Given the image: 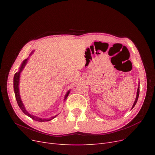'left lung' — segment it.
<instances>
[{
	"mask_svg": "<svg viewBox=\"0 0 155 155\" xmlns=\"http://www.w3.org/2000/svg\"><path fill=\"white\" fill-rule=\"evenodd\" d=\"M139 94H140V85H138V89H137V97H136V100H135V101H134V104H133V107H132V109H133V107L135 106L136 104H137V101H138V99Z\"/></svg>",
	"mask_w": 155,
	"mask_h": 155,
	"instance_id": "obj_1",
	"label": "left lung"
}]
</instances>
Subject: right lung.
<instances>
[{
  "instance_id": "1",
  "label": "right lung",
  "mask_w": 155,
  "mask_h": 155,
  "mask_svg": "<svg viewBox=\"0 0 155 155\" xmlns=\"http://www.w3.org/2000/svg\"><path fill=\"white\" fill-rule=\"evenodd\" d=\"M34 51H33L30 54V55H31L33 52H34ZM28 61V58H27L26 59L23 61V62L22 63L21 67H19V69H18V71L17 72H16L15 74V75H14V78H13V89H14V92H15V98H16V100H17V104L18 105V107H20V109H21V110L24 112V113L28 116L30 117V118L33 120H34L35 121H41V122H43V121H50L51 120L54 119V118H55L56 116H57L58 115H56L55 116H53V117H51V118H50L49 119H45V118H39V117H37L36 116H34V115H32V114H30V113H28V112L25 107L24 106V105H23V103L21 101V96H20V94H19V79H20V75H21V72L22 71L23 68H25V65L26 64ZM70 91H68L66 95H65L64 96V101L66 100L67 99V97L69 94L70 93Z\"/></svg>"
}]
</instances>
